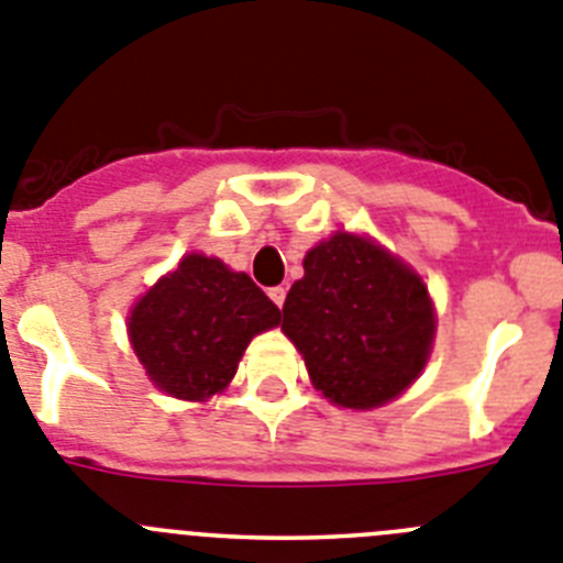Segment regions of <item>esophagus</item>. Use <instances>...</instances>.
Segmentation results:
<instances>
[{
	"instance_id": "esophagus-1",
	"label": "esophagus",
	"mask_w": 563,
	"mask_h": 563,
	"mask_svg": "<svg viewBox=\"0 0 563 563\" xmlns=\"http://www.w3.org/2000/svg\"><path fill=\"white\" fill-rule=\"evenodd\" d=\"M269 297H272V302H275L277 308H283V302H286V286L269 288Z\"/></svg>"
}]
</instances>
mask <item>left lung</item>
Wrapping results in <instances>:
<instances>
[{"label": "left lung", "instance_id": "1", "mask_svg": "<svg viewBox=\"0 0 563 563\" xmlns=\"http://www.w3.org/2000/svg\"><path fill=\"white\" fill-rule=\"evenodd\" d=\"M283 306V331L313 387L339 407L393 401L418 378L434 336L427 286L367 238L336 232L302 261Z\"/></svg>", "mask_w": 563, "mask_h": 563}]
</instances>
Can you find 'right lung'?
Returning <instances> with one entry per match:
<instances>
[{
	"mask_svg": "<svg viewBox=\"0 0 563 563\" xmlns=\"http://www.w3.org/2000/svg\"><path fill=\"white\" fill-rule=\"evenodd\" d=\"M275 325L280 308L250 275L219 257L187 255L136 302L129 333L156 387L205 401L230 384L250 339Z\"/></svg>",
	"mask_w": 563,
	"mask_h": 563,
	"instance_id": "1",
	"label": "right lung"
}]
</instances>
